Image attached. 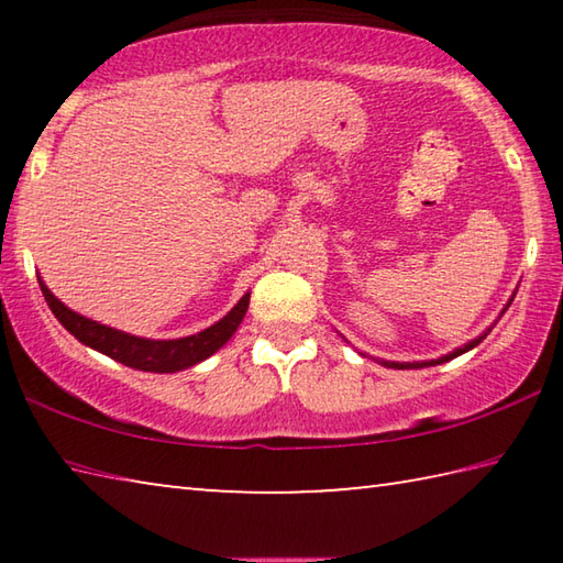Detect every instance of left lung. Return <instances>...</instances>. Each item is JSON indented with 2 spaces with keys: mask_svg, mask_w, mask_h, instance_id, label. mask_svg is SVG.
Returning <instances> with one entry per match:
<instances>
[{
  "mask_svg": "<svg viewBox=\"0 0 563 563\" xmlns=\"http://www.w3.org/2000/svg\"><path fill=\"white\" fill-rule=\"evenodd\" d=\"M514 300V298H511ZM511 300H509V305H511ZM507 305V308H509ZM504 308V310H507ZM489 332H484L482 338H476V340H472V342H466L464 347H460V350H454V352H450V355L446 357H442V360H432V362H383V365H387V367H397V369H412V367H424V365H440V362H446V360H452V357H456V355H462V352H466V350H472V347H476L479 345V342L487 338Z\"/></svg>",
  "mask_w": 563,
  "mask_h": 563,
  "instance_id": "obj_1",
  "label": "left lung"
}]
</instances>
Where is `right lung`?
Segmentation results:
<instances>
[{
	"instance_id": "right-lung-1",
	"label": "right lung",
	"mask_w": 563,
	"mask_h": 563,
	"mask_svg": "<svg viewBox=\"0 0 563 563\" xmlns=\"http://www.w3.org/2000/svg\"><path fill=\"white\" fill-rule=\"evenodd\" d=\"M40 288L46 305H49L54 312V318L59 320L76 340L103 352V355H109L111 360L123 362L126 367L144 369V373H178V369H186L190 365H196V362L211 357L216 350H221L225 342L231 340L238 325H241V320L245 318L247 302H251V292H245L223 320H218L216 325L198 332V335L180 340H144L126 335V332L121 330L107 328L101 325V322H93L79 316V312L69 310L64 302L54 298L52 290L42 283V278Z\"/></svg>"
}]
</instances>
